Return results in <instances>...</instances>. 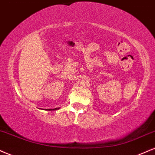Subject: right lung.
I'll return each instance as SVG.
<instances>
[{
  "label": "right lung",
  "mask_w": 155,
  "mask_h": 155,
  "mask_svg": "<svg viewBox=\"0 0 155 155\" xmlns=\"http://www.w3.org/2000/svg\"><path fill=\"white\" fill-rule=\"evenodd\" d=\"M53 109H45V110H52Z\"/></svg>",
  "instance_id": "right-lung-1"
}]
</instances>
